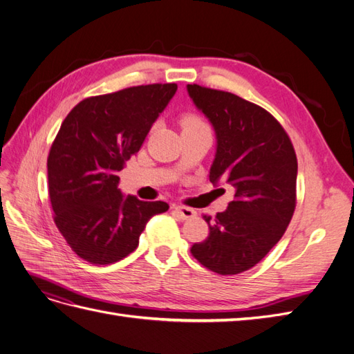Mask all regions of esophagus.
Wrapping results in <instances>:
<instances>
[{"label": "esophagus", "mask_w": 354, "mask_h": 354, "mask_svg": "<svg viewBox=\"0 0 354 354\" xmlns=\"http://www.w3.org/2000/svg\"><path fill=\"white\" fill-rule=\"evenodd\" d=\"M173 211L181 220H190L196 216L195 209H192L189 207H183V205H173Z\"/></svg>", "instance_id": "obj_1"}]
</instances>
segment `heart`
<instances>
[{"instance_id": "heart-1", "label": "heart", "mask_w": 354, "mask_h": 354, "mask_svg": "<svg viewBox=\"0 0 354 354\" xmlns=\"http://www.w3.org/2000/svg\"><path fill=\"white\" fill-rule=\"evenodd\" d=\"M201 125H205V122H203L198 115L187 113L181 118V127H183V130L185 128H194V127H201Z\"/></svg>"}]
</instances>
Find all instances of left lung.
Returning <instances> with one entry per match:
<instances>
[{
	"instance_id": "left-lung-1",
	"label": "left lung",
	"mask_w": 354,
	"mask_h": 354,
	"mask_svg": "<svg viewBox=\"0 0 354 354\" xmlns=\"http://www.w3.org/2000/svg\"><path fill=\"white\" fill-rule=\"evenodd\" d=\"M187 91L216 130L209 181H226L234 198L192 255L218 274H238L260 263L281 241L297 203V155L276 118L236 94L189 84Z\"/></svg>"
}]
</instances>
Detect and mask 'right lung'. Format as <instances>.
Returning a JSON list of instances; mask_svg holds the SVG:
<instances>
[{"label": "right lung", "mask_w": 354, "mask_h": 354, "mask_svg": "<svg viewBox=\"0 0 354 354\" xmlns=\"http://www.w3.org/2000/svg\"><path fill=\"white\" fill-rule=\"evenodd\" d=\"M176 91L177 84H149L94 95L62 122L47 159L48 195L59 232L82 260L106 266L125 259L146 223L169 208L124 196L118 173Z\"/></svg>", "instance_id": "add662e5"}]
</instances>
